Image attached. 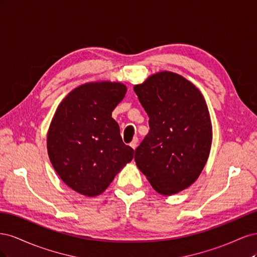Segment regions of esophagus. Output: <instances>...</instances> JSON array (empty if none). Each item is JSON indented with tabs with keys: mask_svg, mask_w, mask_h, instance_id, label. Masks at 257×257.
Returning <instances> with one entry per match:
<instances>
[{
	"mask_svg": "<svg viewBox=\"0 0 257 257\" xmlns=\"http://www.w3.org/2000/svg\"><path fill=\"white\" fill-rule=\"evenodd\" d=\"M137 143H138V138H137V137H134V138H133V141H132V143L130 144V146H131L132 148H133V149H136Z\"/></svg>",
	"mask_w": 257,
	"mask_h": 257,
	"instance_id": "esophagus-1",
	"label": "esophagus"
}]
</instances>
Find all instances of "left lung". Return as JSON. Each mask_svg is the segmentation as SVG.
<instances>
[{"label":"left lung","instance_id":"left-lung-1","mask_svg":"<svg viewBox=\"0 0 257 257\" xmlns=\"http://www.w3.org/2000/svg\"><path fill=\"white\" fill-rule=\"evenodd\" d=\"M134 91L149 116L135 162L152 188L173 195L195 182L208 160L212 127L205 99L182 76L161 72Z\"/></svg>","mask_w":257,"mask_h":257}]
</instances>
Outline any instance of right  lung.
Returning <instances> with one entry per match:
<instances>
[{"mask_svg":"<svg viewBox=\"0 0 257 257\" xmlns=\"http://www.w3.org/2000/svg\"><path fill=\"white\" fill-rule=\"evenodd\" d=\"M125 93L121 83H85L69 93L53 115L47 135L50 162L63 182L82 195L103 193L134 157L111 116Z\"/></svg>","mask_w":257,"mask_h":257,"instance_id":"right-lung-1","label":"right lung"}]
</instances>
